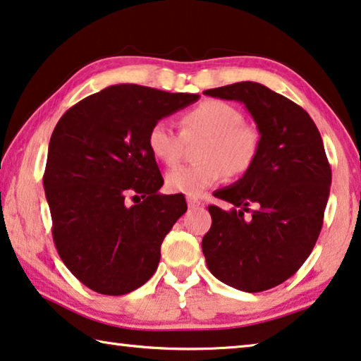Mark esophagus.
Returning <instances> with one entry per match:
<instances>
[{
    "label": "esophagus",
    "mask_w": 361,
    "mask_h": 361,
    "mask_svg": "<svg viewBox=\"0 0 361 361\" xmlns=\"http://www.w3.org/2000/svg\"><path fill=\"white\" fill-rule=\"evenodd\" d=\"M199 205H201V201L196 197H188V207L190 209H197Z\"/></svg>",
    "instance_id": "esophagus-1"
}]
</instances>
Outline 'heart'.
I'll list each match as a JSON object with an SVG mask.
<instances>
[{
	"mask_svg": "<svg viewBox=\"0 0 361 361\" xmlns=\"http://www.w3.org/2000/svg\"><path fill=\"white\" fill-rule=\"evenodd\" d=\"M181 135L165 120H157L147 130V149L165 165H175L181 157L183 138L204 136L196 165L170 170L165 186L188 197L202 196L225 175L241 176L252 167L260 149V133L244 123L243 112L226 101L205 99L183 112Z\"/></svg>",
	"mask_w": 361,
	"mask_h": 361,
	"instance_id": "heart-1",
	"label": "heart"
}]
</instances>
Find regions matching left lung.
Listing matches in <instances>:
<instances>
[{
  "label": "left lung",
  "instance_id": "obj_1",
  "mask_svg": "<svg viewBox=\"0 0 361 361\" xmlns=\"http://www.w3.org/2000/svg\"><path fill=\"white\" fill-rule=\"evenodd\" d=\"M204 94L243 102L257 123L260 149L241 180L214 192L233 209L209 205L202 252L221 283L262 293L304 265L322 231L331 188L322 135L304 109L265 85L239 82ZM250 203L257 209L245 217Z\"/></svg>",
  "mask_w": 361,
  "mask_h": 361
}]
</instances>
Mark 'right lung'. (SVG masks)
Returning <instances> with one entry per match:
<instances>
[{"instance_id": "1", "label": "right lung", "mask_w": 361, "mask_h": 361, "mask_svg": "<svg viewBox=\"0 0 361 361\" xmlns=\"http://www.w3.org/2000/svg\"><path fill=\"white\" fill-rule=\"evenodd\" d=\"M197 99L112 85L57 122L43 176L53 239L66 267L94 293L128 294L157 270L164 238L188 207L183 196L159 192L164 178L147 130Z\"/></svg>"}]
</instances>
